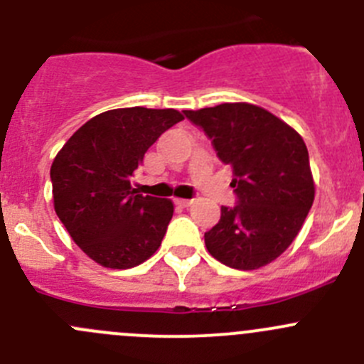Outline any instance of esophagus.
Here are the masks:
<instances>
[{"instance_id":"1","label":"esophagus","mask_w":364,"mask_h":364,"mask_svg":"<svg viewBox=\"0 0 364 364\" xmlns=\"http://www.w3.org/2000/svg\"><path fill=\"white\" fill-rule=\"evenodd\" d=\"M174 203L178 205H181V208H188V205H192L193 200H190V199H174Z\"/></svg>"}]
</instances>
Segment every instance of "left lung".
<instances>
[{"label":"left lung","mask_w":364,"mask_h":364,"mask_svg":"<svg viewBox=\"0 0 364 364\" xmlns=\"http://www.w3.org/2000/svg\"><path fill=\"white\" fill-rule=\"evenodd\" d=\"M232 167L236 208L222 205L204 234L208 252L225 266L252 271L282 255L314 204L315 183L303 137L285 121L248 102L185 111Z\"/></svg>","instance_id":"1"}]
</instances>
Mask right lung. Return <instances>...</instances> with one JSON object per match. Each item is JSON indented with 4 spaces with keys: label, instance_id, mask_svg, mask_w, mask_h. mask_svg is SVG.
<instances>
[{
    "label": "right lung",
    "instance_id": "1",
    "mask_svg": "<svg viewBox=\"0 0 364 364\" xmlns=\"http://www.w3.org/2000/svg\"><path fill=\"white\" fill-rule=\"evenodd\" d=\"M181 119L176 109H112L86 121L58 151L54 211L100 266L130 269L159 250L174 204L142 196L130 179L156 139Z\"/></svg>",
    "mask_w": 364,
    "mask_h": 364
}]
</instances>
